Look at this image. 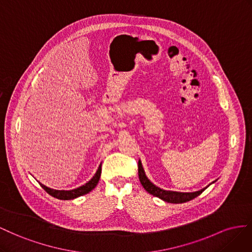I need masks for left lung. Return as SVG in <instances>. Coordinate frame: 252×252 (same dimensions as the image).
Wrapping results in <instances>:
<instances>
[{
    "instance_id": "obj_1",
    "label": "left lung",
    "mask_w": 252,
    "mask_h": 252,
    "mask_svg": "<svg viewBox=\"0 0 252 252\" xmlns=\"http://www.w3.org/2000/svg\"><path fill=\"white\" fill-rule=\"evenodd\" d=\"M138 176H139L140 184L142 185V187L145 188V190L147 192L152 194V195H154L156 197H159L160 199L164 200V202L172 203V204H182V203L189 202V200L198 196L199 194H202L205 191V189L207 188L206 187V188L199 190V191H195V192H176V191L163 190V189L159 188V187L155 186L147 177L140 160L138 161Z\"/></svg>"
}]
</instances>
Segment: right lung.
I'll use <instances>...</instances> for the list:
<instances>
[{
    "mask_svg": "<svg viewBox=\"0 0 252 252\" xmlns=\"http://www.w3.org/2000/svg\"><path fill=\"white\" fill-rule=\"evenodd\" d=\"M100 175H101V163H100L97 172L95 173V175L92 177L91 181H89L83 186L78 187V188L73 189V190H56V189L49 188V187H46L45 185L41 184L40 182H39V184L42 188L49 194V195H52L58 199L68 200V199H74L79 196H82V195H84V194H88L89 192H91L97 186L99 179H100Z\"/></svg>",
    "mask_w": 252,
    "mask_h": 252,
    "instance_id": "obj_1",
    "label": "right lung"
}]
</instances>
